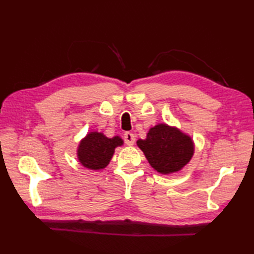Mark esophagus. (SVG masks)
<instances>
[{
    "label": "esophagus",
    "mask_w": 254,
    "mask_h": 254,
    "mask_svg": "<svg viewBox=\"0 0 254 254\" xmlns=\"http://www.w3.org/2000/svg\"><path fill=\"white\" fill-rule=\"evenodd\" d=\"M124 141H126L127 145L128 146H132L135 143V135L131 132H126L124 133Z\"/></svg>",
    "instance_id": "obj_1"
}]
</instances>
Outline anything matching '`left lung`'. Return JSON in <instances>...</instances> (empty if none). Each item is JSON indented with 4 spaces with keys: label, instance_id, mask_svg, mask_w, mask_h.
Returning <instances> with one entry per match:
<instances>
[{
    "label": "left lung",
    "instance_id": "obj_1",
    "mask_svg": "<svg viewBox=\"0 0 254 254\" xmlns=\"http://www.w3.org/2000/svg\"><path fill=\"white\" fill-rule=\"evenodd\" d=\"M136 144L150 166L163 175L181 170L194 153L192 138L166 123L150 127L146 138L138 139Z\"/></svg>",
    "mask_w": 254,
    "mask_h": 254
}]
</instances>
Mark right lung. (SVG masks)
Listing matches in <instances>:
<instances>
[{"label": "right lung", "instance_id": "right-lung-1", "mask_svg": "<svg viewBox=\"0 0 254 254\" xmlns=\"http://www.w3.org/2000/svg\"><path fill=\"white\" fill-rule=\"evenodd\" d=\"M123 145L120 136L107 137L104 133L89 132L77 148V158L84 167L91 170L104 169L110 160L118 146Z\"/></svg>", "mask_w": 254, "mask_h": 254}]
</instances>
